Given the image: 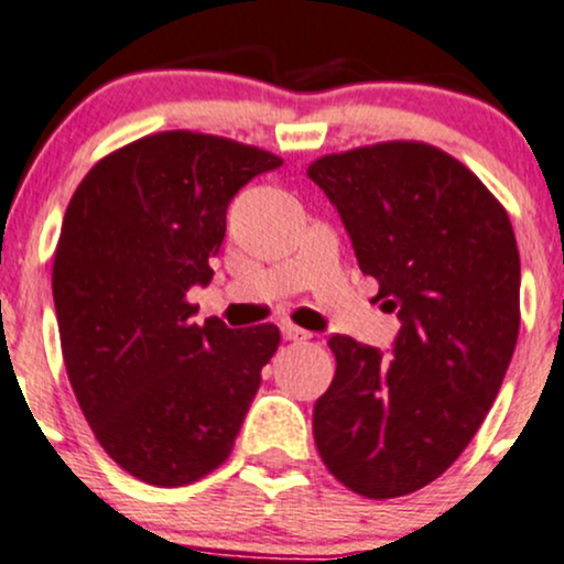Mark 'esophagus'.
<instances>
[{
    "mask_svg": "<svg viewBox=\"0 0 564 564\" xmlns=\"http://www.w3.org/2000/svg\"><path fill=\"white\" fill-rule=\"evenodd\" d=\"M281 332H283V339H292V343H302V339H311L313 334L300 329V326L294 324H281Z\"/></svg>",
    "mask_w": 564,
    "mask_h": 564,
    "instance_id": "esophagus-1",
    "label": "esophagus"
}]
</instances>
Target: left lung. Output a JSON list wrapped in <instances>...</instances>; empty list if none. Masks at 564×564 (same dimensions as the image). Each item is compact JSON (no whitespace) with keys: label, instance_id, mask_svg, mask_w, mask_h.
<instances>
[{"label":"left lung","instance_id":"left-lung-1","mask_svg":"<svg viewBox=\"0 0 564 564\" xmlns=\"http://www.w3.org/2000/svg\"><path fill=\"white\" fill-rule=\"evenodd\" d=\"M337 206L375 300L399 315L391 352L334 334L315 401L321 460L364 498H401L460 457L519 337V249L506 208L460 160L382 141L307 165Z\"/></svg>","mask_w":564,"mask_h":564}]
</instances>
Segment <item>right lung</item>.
Segmentation results:
<instances>
[{"label":"right lung","instance_id":"1","mask_svg":"<svg viewBox=\"0 0 564 564\" xmlns=\"http://www.w3.org/2000/svg\"><path fill=\"white\" fill-rule=\"evenodd\" d=\"M281 163L165 131L109 152L74 189L53 259L66 375L104 453L147 485H192L227 460L281 343L272 324H195L187 300L214 278L232 197Z\"/></svg>","mask_w":564,"mask_h":564}]
</instances>
